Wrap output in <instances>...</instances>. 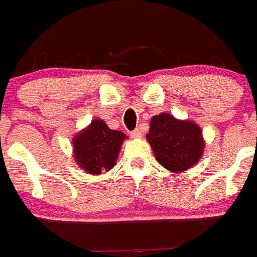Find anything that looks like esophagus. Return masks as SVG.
I'll use <instances>...</instances> for the list:
<instances>
[{"instance_id":"obj_1","label":"esophagus","mask_w":257,"mask_h":257,"mask_svg":"<svg viewBox=\"0 0 257 257\" xmlns=\"http://www.w3.org/2000/svg\"><path fill=\"white\" fill-rule=\"evenodd\" d=\"M131 136H132V138H141V137H142V132H141V129L137 128L136 131L132 132Z\"/></svg>"}]
</instances>
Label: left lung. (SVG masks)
I'll list each match as a JSON object with an SVG mask.
<instances>
[{
  "instance_id": "1",
  "label": "left lung",
  "mask_w": 257,
  "mask_h": 257,
  "mask_svg": "<svg viewBox=\"0 0 257 257\" xmlns=\"http://www.w3.org/2000/svg\"><path fill=\"white\" fill-rule=\"evenodd\" d=\"M158 163L173 173H183L203 157L205 142L200 126L191 120H179L169 113L150 119L147 134Z\"/></svg>"
}]
</instances>
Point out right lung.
<instances>
[{
	"mask_svg": "<svg viewBox=\"0 0 257 257\" xmlns=\"http://www.w3.org/2000/svg\"><path fill=\"white\" fill-rule=\"evenodd\" d=\"M125 139L123 132L112 131L102 119H93L72 142L76 163L88 174L109 172L115 165Z\"/></svg>",
	"mask_w": 257,
	"mask_h": 257,
	"instance_id": "add662e5",
	"label": "right lung"
}]
</instances>
